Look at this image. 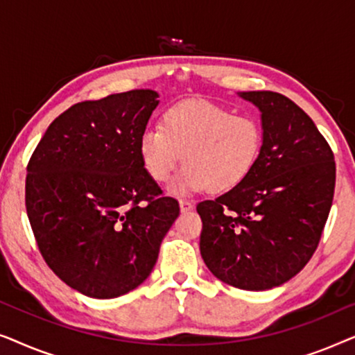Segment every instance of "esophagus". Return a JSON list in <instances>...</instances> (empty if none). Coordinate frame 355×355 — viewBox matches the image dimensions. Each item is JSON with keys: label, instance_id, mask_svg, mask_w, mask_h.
I'll return each mask as SVG.
<instances>
[{"label": "esophagus", "instance_id": "esophagus-1", "mask_svg": "<svg viewBox=\"0 0 355 355\" xmlns=\"http://www.w3.org/2000/svg\"><path fill=\"white\" fill-rule=\"evenodd\" d=\"M179 207H181V211L182 213H187L191 211L193 208V203L189 202V200H179Z\"/></svg>", "mask_w": 355, "mask_h": 355}]
</instances>
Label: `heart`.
<instances>
[{
	"label": "heart",
	"mask_w": 355,
	"mask_h": 355,
	"mask_svg": "<svg viewBox=\"0 0 355 355\" xmlns=\"http://www.w3.org/2000/svg\"><path fill=\"white\" fill-rule=\"evenodd\" d=\"M263 150V128L250 116H234L207 101H182L164 111L159 125H148L139 137V157L148 176L169 181L182 159L184 168L171 184L176 196L226 192L254 171Z\"/></svg>",
	"instance_id": "b5f03b06"
}]
</instances>
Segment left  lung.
Segmentation results:
<instances>
[{
  "label": "left lung",
  "mask_w": 355,
  "mask_h": 355,
  "mask_svg": "<svg viewBox=\"0 0 355 355\" xmlns=\"http://www.w3.org/2000/svg\"><path fill=\"white\" fill-rule=\"evenodd\" d=\"M261 113L263 150L249 178L197 205L200 254L223 283L281 286L317 250L331 210L336 164L313 121L276 92H241Z\"/></svg>",
  "instance_id": "left-lung-1"
}]
</instances>
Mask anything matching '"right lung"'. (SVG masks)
Segmentation results:
<instances>
[{"mask_svg":"<svg viewBox=\"0 0 355 355\" xmlns=\"http://www.w3.org/2000/svg\"><path fill=\"white\" fill-rule=\"evenodd\" d=\"M153 90L71 106L50 124L27 164L26 208L40 254L58 278L95 299L142 284L179 216L139 157L157 108Z\"/></svg>","mask_w":355,"mask_h":355,"instance_id":"obj_1","label":"right lung"}]
</instances>
